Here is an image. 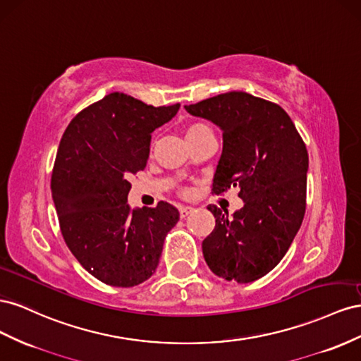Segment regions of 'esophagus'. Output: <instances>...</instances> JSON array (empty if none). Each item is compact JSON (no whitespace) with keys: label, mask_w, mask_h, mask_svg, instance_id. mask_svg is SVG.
Instances as JSON below:
<instances>
[{"label":"esophagus","mask_w":361,"mask_h":361,"mask_svg":"<svg viewBox=\"0 0 361 361\" xmlns=\"http://www.w3.org/2000/svg\"><path fill=\"white\" fill-rule=\"evenodd\" d=\"M193 212V207H190V205H181L180 207V216L181 218H188V216Z\"/></svg>","instance_id":"1"}]
</instances>
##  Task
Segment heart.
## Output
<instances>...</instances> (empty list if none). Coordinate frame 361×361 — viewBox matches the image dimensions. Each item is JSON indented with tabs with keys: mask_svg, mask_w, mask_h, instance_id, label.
Listing matches in <instances>:
<instances>
[{
	"mask_svg": "<svg viewBox=\"0 0 361 361\" xmlns=\"http://www.w3.org/2000/svg\"><path fill=\"white\" fill-rule=\"evenodd\" d=\"M204 127H205L204 123H193V126H190V127L188 128V133H186V135H190V133L197 131V130H201V128H204Z\"/></svg>",
	"mask_w": 361,
	"mask_h": 361,
	"instance_id": "heart-1",
	"label": "heart"
}]
</instances>
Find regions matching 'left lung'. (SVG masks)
<instances>
[{
  "label": "left lung",
  "mask_w": 361,
  "mask_h": 361,
  "mask_svg": "<svg viewBox=\"0 0 361 361\" xmlns=\"http://www.w3.org/2000/svg\"><path fill=\"white\" fill-rule=\"evenodd\" d=\"M184 109L222 130L213 193L235 188L243 200L233 216L209 205L216 225L202 242L204 259L226 281L259 280L281 262L302 224L305 143L280 106L246 92H226Z\"/></svg>",
  "instance_id": "1"
}]
</instances>
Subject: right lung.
Returning <instances> with one entry per match:
<instances>
[{
	"mask_svg": "<svg viewBox=\"0 0 361 361\" xmlns=\"http://www.w3.org/2000/svg\"><path fill=\"white\" fill-rule=\"evenodd\" d=\"M178 109L113 92L81 110L60 140L51 192L61 234L78 263L109 286L147 281L180 219L166 201L136 210L127 204L128 177L145 169L151 133Z\"/></svg>",
	"mask_w": 361,
	"mask_h": 361,
	"instance_id": "obj_1",
	"label": "right lung"
}]
</instances>
